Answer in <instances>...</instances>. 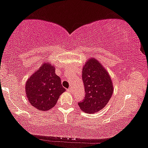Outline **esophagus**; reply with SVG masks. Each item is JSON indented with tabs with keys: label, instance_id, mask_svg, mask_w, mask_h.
Returning <instances> with one entry per match:
<instances>
[{
	"label": "esophagus",
	"instance_id": "1",
	"mask_svg": "<svg viewBox=\"0 0 148 148\" xmlns=\"http://www.w3.org/2000/svg\"><path fill=\"white\" fill-rule=\"evenodd\" d=\"M67 91H68V92H72V89L69 88V89H67Z\"/></svg>",
	"mask_w": 148,
	"mask_h": 148
}]
</instances>
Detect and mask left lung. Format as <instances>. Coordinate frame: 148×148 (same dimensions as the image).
I'll use <instances>...</instances> for the list:
<instances>
[{
	"label": "left lung",
	"mask_w": 148,
	"mask_h": 148,
	"mask_svg": "<svg viewBox=\"0 0 148 148\" xmlns=\"http://www.w3.org/2000/svg\"><path fill=\"white\" fill-rule=\"evenodd\" d=\"M85 87V98L78 106L86 113L101 110L109 102L113 93V84L108 72L103 66L92 57L86 61L82 71Z\"/></svg>",
	"instance_id": "left-lung-1"
}]
</instances>
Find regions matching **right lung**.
<instances>
[{
    "mask_svg": "<svg viewBox=\"0 0 148 148\" xmlns=\"http://www.w3.org/2000/svg\"><path fill=\"white\" fill-rule=\"evenodd\" d=\"M55 71L51 63L44 62L26 82L27 98L35 108L42 111L50 110L65 91L61 78Z\"/></svg>",
    "mask_w": 148,
    "mask_h": 148,
    "instance_id": "right-lung-1",
    "label": "right lung"
}]
</instances>
